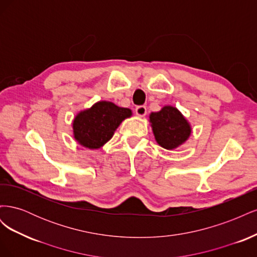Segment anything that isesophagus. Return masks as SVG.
<instances>
[{
  "label": "esophagus",
  "instance_id": "esophagus-1",
  "mask_svg": "<svg viewBox=\"0 0 257 257\" xmlns=\"http://www.w3.org/2000/svg\"><path fill=\"white\" fill-rule=\"evenodd\" d=\"M135 111L138 116H145L147 113V108H146V106H138V107H136Z\"/></svg>",
  "mask_w": 257,
  "mask_h": 257
}]
</instances>
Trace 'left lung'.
<instances>
[{
	"mask_svg": "<svg viewBox=\"0 0 257 257\" xmlns=\"http://www.w3.org/2000/svg\"><path fill=\"white\" fill-rule=\"evenodd\" d=\"M149 121L155 141L166 150H174L191 136L190 122L178 108L166 105L160 111L151 112Z\"/></svg>",
	"mask_w": 257,
	"mask_h": 257,
	"instance_id": "left-lung-1",
	"label": "left lung"
}]
</instances>
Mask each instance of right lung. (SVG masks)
I'll return each instance as SVG.
<instances>
[{
    "mask_svg": "<svg viewBox=\"0 0 257 257\" xmlns=\"http://www.w3.org/2000/svg\"><path fill=\"white\" fill-rule=\"evenodd\" d=\"M131 116L132 110L128 108L119 107L108 100H99L75 115V141L87 149H99L110 141L122 121Z\"/></svg>",
    "mask_w": 257,
    "mask_h": 257,
    "instance_id": "right-lung-1",
    "label": "right lung"
}]
</instances>
